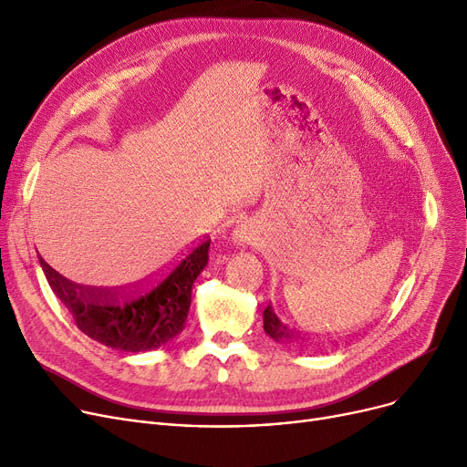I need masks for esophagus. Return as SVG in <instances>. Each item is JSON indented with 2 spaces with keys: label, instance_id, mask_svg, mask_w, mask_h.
I'll list each match as a JSON object with an SVG mask.
<instances>
[{
  "label": "esophagus",
  "instance_id": "34e87169",
  "mask_svg": "<svg viewBox=\"0 0 467 467\" xmlns=\"http://www.w3.org/2000/svg\"><path fill=\"white\" fill-rule=\"evenodd\" d=\"M231 240L236 244V246H250V244L255 240V231L250 221H240L231 233Z\"/></svg>",
  "mask_w": 467,
  "mask_h": 467
}]
</instances>
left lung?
<instances>
[{
	"mask_svg": "<svg viewBox=\"0 0 467 467\" xmlns=\"http://www.w3.org/2000/svg\"><path fill=\"white\" fill-rule=\"evenodd\" d=\"M263 329L273 340L280 342V345H301V338H303L301 333L289 329L276 316L271 305H268L263 312Z\"/></svg>",
	"mask_w": 467,
	"mask_h": 467,
	"instance_id": "obj_1",
	"label": "left lung"
}]
</instances>
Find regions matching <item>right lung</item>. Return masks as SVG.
Here are the masks:
<instances>
[{
	"instance_id": "obj_1",
	"label": "right lung",
	"mask_w": 467,
	"mask_h": 467,
	"mask_svg": "<svg viewBox=\"0 0 467 467\" xmlns=\"http://www.w3.org/2000/svg\"><path fill=\"white\" fill-rule=\"evenodd\" d=\"M210 240L201 242L159 276L132 291H111L73 284L39 255L45 278L78 327L104 347L147 352L178 337L191 306L194 280L208 265Z\"/></svg>"
}]
</instances>
